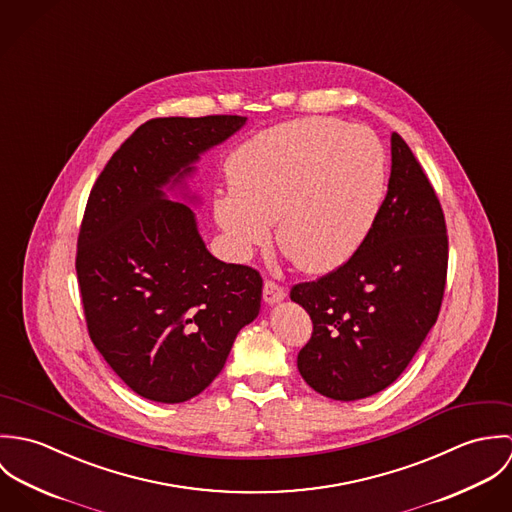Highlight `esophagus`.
<instances>
[{
	"mask_svg": "<svg viewBox=\"0 0 512 512\" xmlns=\"http://www.w3.org/2000/svg\"><path fill=\"white\" fill-rule=\"evenodd\" d=\"M262 295H264V301H266V303L274 305V303H280V301L286 297V290H284L280 284H276V282H272V280H266V282H264Z\"/></svg>",
	"mask_w": 512,
	"mask_h": 512,
	"instance_id": "1",
	"label": "esophagus"
}]
</instances>
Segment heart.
Here are the masks:
<instances>
[{
    "instance_id": "b5f03b06",
    "label": "heart",
    "mask_w": 512,
    "mask_h": 512,
    "mask_svg": "<svg viewBox=\"0 0 512 512\" xmlns=\"http://www.w3.org/2000/svg\"><path fill=\"white\" fill-rule=\"evenodd\" d=\"M230 191L213 201L215 220L238 254L270 240L307 274L343 266L380 211L386 165L366 128L311 116L256 134L226 161Z\"/></svg>"
}]
</instances>
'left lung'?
<instances>
[{
    "label": "left lung",
    "mask_w": 512,
    "mask_h": 512,
    "mask_svg": "<svg viewBox=\"0 0 512 512\" xmlns=\"http://www.w3.org/2000/svg\"><path fill=\"white\" fill-rule=\"evenodd\" d=\"M388 191L359 250L290 297L313 321L297 355L319 394L351 402L390 386L438 321L447 276V228L438 195L408 144L390 138Z\"/></svg>",
    "instance_id": "1"
}]
</instances>
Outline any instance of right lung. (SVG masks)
I'll return each mask as SVG.
<instances>
[{
    "mask_svg": "<svg viewBox=\"0 0 512 512\" xmlns=\"http://www.w3.org/2000/svg\"><path fill=\"white\" fill-rule=\"evenodd\" d=\"M244 124V116L153 118L90 191L76 248L88 335L147 400L179 404L201 394L260 313V274L217 260L191 207L163 191L183 187L201 153Z\"/></svg>",
    "mask_w": 512,
    "mask_h": 512,
    "instance_id": "add662e5",
    "label": "right lung"
}]
</instances>
